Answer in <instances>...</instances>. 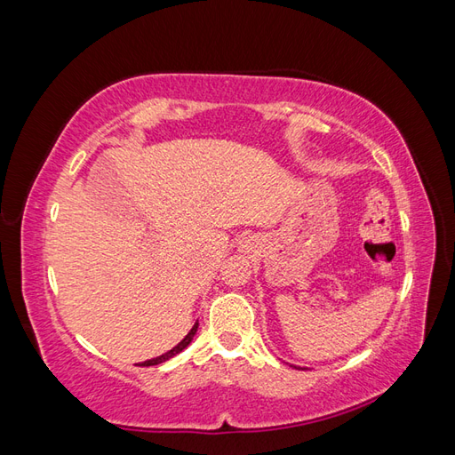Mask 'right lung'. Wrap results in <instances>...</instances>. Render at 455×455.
Wrapping results in <instances>:
<instances>
[{
  "mask_svg": "<svg viewBox=\"0 0 455 455\" xmlns=\"http://www.w3.org/2000/svg\"><path fill=\"white\" fill-rule=\"evenodd\" d=\"M197 326H199V323H196V324H194V328L189 330V334H188V336H186V338H184L180 343H178L176 347H172L171 351H167V353H164V355L157 356V359L146 361L144 364H146V366H156V364H161V363H164V361L172 359V356H174V355H178V353H180V351H184V349L189 346V343H191V339H194V336H196V332H197Z\"/></svg>",
  "mask_w": 455,
  "mask_h": 455,
  "instance_id": "obj_1",
  "label": "right lung"
}]
</instances>
